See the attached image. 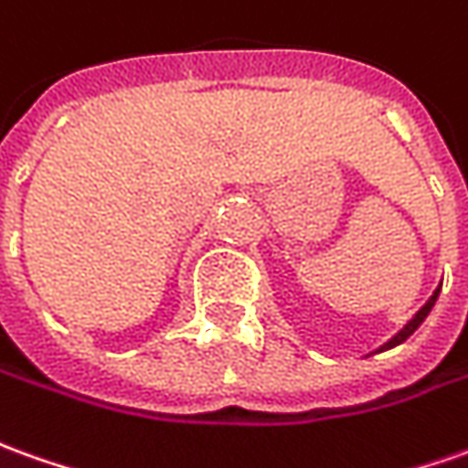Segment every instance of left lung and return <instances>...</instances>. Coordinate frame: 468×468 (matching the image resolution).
Returning <instances> with one entry per match:
<instances>
[{
	"label": "left lung",
	"mask_w": 468,
	"mask_h": 468,
	"mask_svg": "<svg viewBox=\"0 0 468 468\" xmlns=\"http://www.w3.org/2000/svg\"><path fill=\"white\" fill-rule=\"evenodd\" d=\"M439 293H441V283H439V289L431 293V299H428V302L423 303V306H420L416 314H413V319H408V324H405L400 332H395V335L390 336V339H388V342H385L382 347L375 349V352H385V349H393V347H398V345H403L405 339H408V336L416 332L418 326L426 322V316L431 314V309H433V303H436V299H439Z\"/></svg>",
	"instance_id": "left-lung-1"
}]
</instances>
